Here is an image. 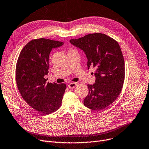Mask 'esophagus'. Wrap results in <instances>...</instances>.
<instances>
[{"mask_svg": "<svg viewBox=\"0 0 149 149\" xmlns=\"http://www.w3.org/2000/svg\"><path fill=\"white\" fill-rule=\"evenodd\" d=\"M77 86V83H69V84L68 85V87L69 88H75Z\"/></svg>", "mask_w": 149, "mask_h": 149, "instance_id": "esophagus-1", "label": "esophagus"}]
</instances>
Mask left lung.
Wrapping results in <instances>:
<instances>
[{"label":"left lung","instance_id":"1","mask_svg":"<svg viewBox=\"0 0 149 149\" xmlns=\"http://www.w3.org/2000/svg\"><path fill=\"white\" fill-rule=\"evenodd\" d=\"M87 59V68H96L95 83L88 84V94L84 105L101 110L111 104L120 95L125 80V61L118 42L105 34L92 33L71 39Z\"/></svg>","mask_w":149,"mask_h":149}]
</instances>
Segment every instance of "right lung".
<instances>
[{
  "instance_id": "obj_1",
  "label": "right lung",
  "mask_w": 149,
  "mask_h": 149,
  "mask_svg": "<svg viewBox=\"0 0 149 149\" xmlns=\"http://www.w3.org/2000/svg\"><path fill=\"white\" fill-rule=\"evenodd\" d=\"M63 44L44 38L33 39L18 58L15 78L18 91L29 105L44 114L56 111L62 104L66 84L47 83L44 77L48 73L49 53Z\"/></svg>"
}]
</instances>
